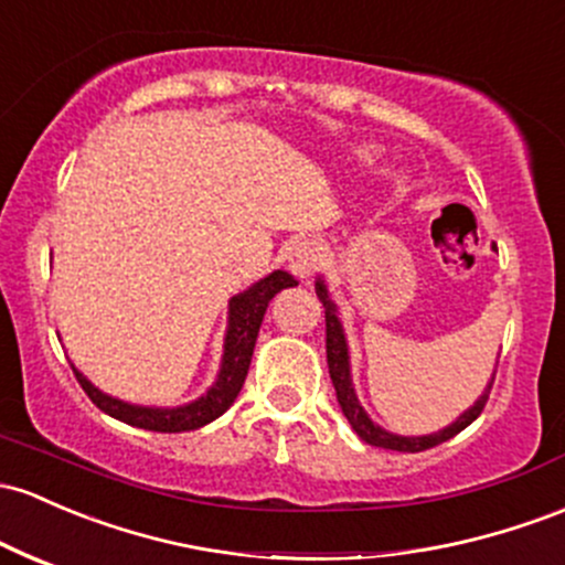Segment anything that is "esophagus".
<instances>
[{"mask_svg":"<svg viewBox=\"0 0 565 565\" xmlns=\"http://www.w3.org/2000/svg\"><path fill=\"white\" fill-rule=\"evenodd\" d=\"M316 265H319V246H316L313 241L300 238L289 246L287 268L295 278H300V281L302 278H308L316 270Z\"/></svg>","mask_w":565,"mask_h":565,"instance_id":"obj_1","label":"esophagus"}]
</instances>
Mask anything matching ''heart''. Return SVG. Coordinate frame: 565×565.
Wrapping results in <instances>:
<instances>
[{"label":"heart","instance_id":"heart-1","mask_svg":"<svg viewBox=\"0 0 565 565\" xmlns=\"http://www.w3.org/2000/svg\"><path fill=\"white\" fill-rule=\"evenodd\" d=\"M359 154H362L364 160H370V158H373V152H370V150H362V152H359Z\"/></svg>","mask_w":565,"mask_h":565}]
</instances>
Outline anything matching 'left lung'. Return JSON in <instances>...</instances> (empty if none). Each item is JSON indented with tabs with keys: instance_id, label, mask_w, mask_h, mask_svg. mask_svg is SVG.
<instances>
[{
	"instance_id": "obj_1",
	"label": "left lung",
	"mask_w": 565,
	"mask_h": 565,
	"mask_svg": "<svg viewBox=\"0 0 565 565\" xmlns=\"http://www.w3.org/2000/svg\"><path fill=\"white\" fill-rule=\"evenodd\" d=\"M316 295L319 300L324 302V321H327V364H330V377H332V386L334 394H338L340 402V411H343L345 418H349L351 429L359 434L367 445H375V448H386V450H399V454H420V450H429L434 445H443L448 443L450 437H456L458 431L467 429L469 424L482 413L486 407L488 394H491L493 386V377L488 381L486 392L480 394V399L475 402L469 411H463L450 426L445 429L434 431V434H424V437H402V434H392L375 424L364 407L359 405L356 392H353V381H351V359H349V343H345V332L343 324H340V316H338V306L330 300V292H327V284L324 278L316 281Z\"/></svg>"
}]
</instances>
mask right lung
I'll return each mask as SVG.
<instances>
[{
  "mask_svg": "<svg viewBox=\"0 0 565 565\" xmlns=\"http://www.w3.org/2000/svg\"><path fill=\"white\" fill-rule=\"evenodd\" d=\"M295 278L284 270H273L270 276L259 278L257 284H252L249 289L238 292L231 300V311H227V332H225V349H222V364L220 375L212 383L206 394L198 396L195 402L179 407H141L131 405V402L115 399V396L98 392L96 386L79 373L72 364L74 377L79 381L83 392L90 396L93 405L102 413L111 415V418L122 420V424L136 426V429H150V431H192L201 429V426L212 424L214 418H220L227 407L233 405L235 396H238L241 386H244L246 373H249L254 343H257L259 324H263V316L268 311V302L276 297L281 289L295 287Z\"/></svg>",
  "mask_w": 565,
  "mask_h": 565,
  "instance_id": "1",
  "label": "right lung"
}]
</instances>
